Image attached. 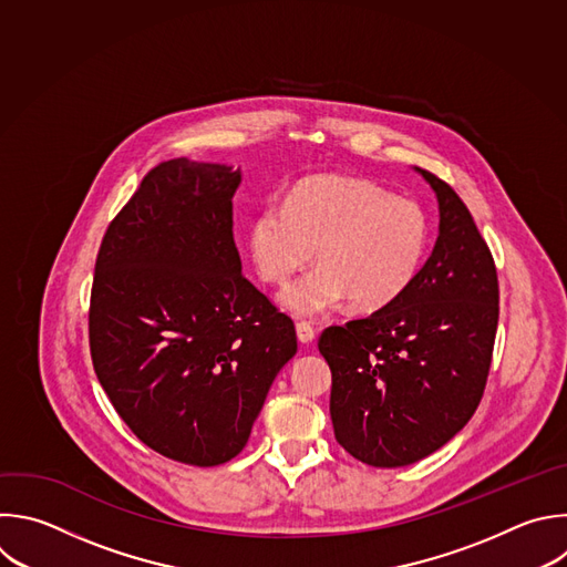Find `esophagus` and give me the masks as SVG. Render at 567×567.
Returning a JSON list of instances; mask_svg holds the SVG:
<instances>
[{
	"instance_id": "34e87169",
	"label": "esophagus",
	"mask_w": 567,
	"mask_h": 567,
	"mask_svg": "<svg viewBox=\"0 0 567 567\" xmlns=\"http://www.w3.org/2000/svg\"><path fill=\"white\" fill-rule=\"evenodd\" d=\"M296 333H298V340H300L302 344H309V342H313V338H316V329H313L309 322H298V324H296Z\"/></svg>"
}]
</instances>
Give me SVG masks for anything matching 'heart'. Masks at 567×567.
Wrapping results in <instances>:
<instances>
[{
	"label": "heart",
	"mask_w": 567,
	"mask_h": 567,
	"mask_svg": "<svg viewBox=\"0 0 567 567\" xmlns=\"http://www.w3.org/2000/svg\"><path fill=\"white\" fill-rule=\"evenodd\" d=\"M430 216L421 203L351 175H311L293 184L285 205L265 203L247 229L258 276L287 285L318 251L320 269L280 293L298 318H320L347 298L360 311L394 305L416 280L430 249Z\"/></svg>",
	"instance_id": "heart-1"
}]
</instances>
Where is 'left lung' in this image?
<instances>
[{
  "instance_id": "obj_1",
  "label": "left lung",
  "mask_w": 567,
  "mask_h": 567,
  "mask_svg": "<svg viewBox=\"0 0 567 567\" xmlns=\"http://www.w3.org/2000/svg\"><path fill=\"white\" fill-rule=\"evenodd\" d=\"M439 200V238L394 305L327 327L336 441L373 467L416 463L474 416L498 324V278L487 243L454 188L416 168Z\"/></svg>"
}]
</instances>
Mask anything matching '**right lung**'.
Listing matches in <instances>:
<instances>
[{"label":"right lung","mask_w":567,"mask_h":567,"mask_svg":"<svg viewBox=\"0 0 567 567\" xmlns=\"http://www.w3.org/2000/svg\"><path fill=\"white\" fill-rule=\"evenodd\" d=\"M240 168L175 157L109 225L89 309L97 381L157 454L214 467L249 441L296 327L245 276L234 240Z\"/></svg>","instance_id":"1"}]
</instances>
